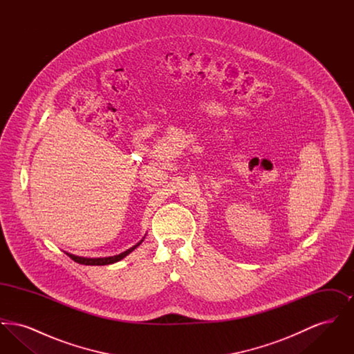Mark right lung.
<instances>
[{"label": "right lung", "mask_w": 354, "mask_h": 354, "mask_svg": "<svg viewBox=\"0 0 354 354\" xmlns=\"http://www.w3.org/2000/svg\"><path fill=\"white\" fill-rule=\"evenodd\" d=\"M143 240H140L136 245H134L133 248H130V250H127L126 252L119 253V254H115V256H110V257H100V259H87V257H80V256H75V254H71V253H66L68 257L71 259V260H74L75 263H80V264H84V266H107V264H113V263H117L119 260H122L124 256H127L129 253L133 252L135 248L138 247V245H140V243H142Z\"/></svg>", "instance_id": "obj_1"}]
</instances>
